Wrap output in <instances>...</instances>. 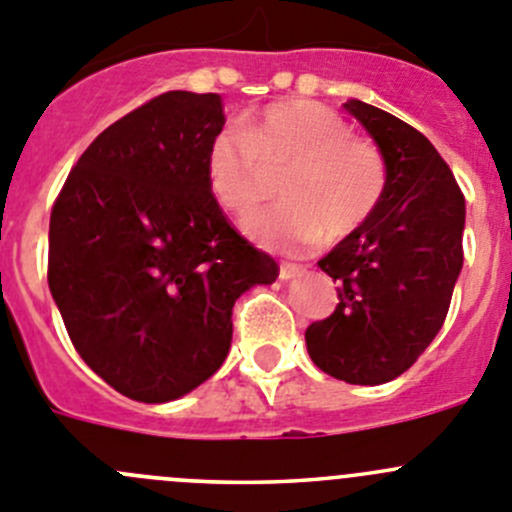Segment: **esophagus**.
I'll list each match as a JSON object with an SVG mask.
<instances>
[{
	"instance_id": "obj_1",
	"label": "esophagus",
	"mask_w": 512,
	"mask_h": 512,
	"mask_svg": "<svg viewBox=\"0 0 512 512\" xmlns=\"http://www.w3.org/2000/svg\"><path fill=\"white\" fill-rule=\"evenodd\" d=\"M304 274V269H301V266H296V264H281V269H279V279L281 281H291V279H296V276H301Z\"/></svg>"
}]
</instances>
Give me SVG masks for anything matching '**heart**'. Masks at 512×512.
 <instances>
[{"mask_svg":"<svg viewBox=\"0 0 512 512\" xmlns=\"http://www.w3.org/2000/svg\"><path fill=\"white\" fill-rule=\"evenodd\" d=\"M266 175H284V206L243 221V233L271 251L299 253L321 238L339 243L379 206L387 183L382 153L334 110L284 100L223 128L206 150V180L223 211L243 216L269 191Z\"/></svg>","mask_w":512,"mask_h":512,"instance_id":"b5f03b06","label":"heart"}]
</instances>
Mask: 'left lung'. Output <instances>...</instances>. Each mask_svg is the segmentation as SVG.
I'll return each instance as SVG.
<instances>
[{"label": "left lung", "instance_id": "8db88e82", "mask_svg": "<svg viewBox=\"0 0 512 512\" xmlns=\"http://www.w3.org/2000/svg\"><path fill=\"white\" fill-rule=\"evenodd\" d=\"M344 107L377 143L387 183L367 223L316 264L337 281V309L306 329V349L321 372L374 387L407 372L442 329L465 198L420 130L362 100Z\"/></svg>", "mask_w": 512, "mask_h": 512}]
</instances>
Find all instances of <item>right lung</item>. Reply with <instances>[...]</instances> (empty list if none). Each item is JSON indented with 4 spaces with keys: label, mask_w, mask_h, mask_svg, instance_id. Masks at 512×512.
I'll return each instance as SVG.
<instances>
[{
    "label": "right lung",
    "mask_w": 512,
    "mask_h": 512,
    "mask_svg": "<svg viewBox=\"0 0 512 512\" xmlns=\"http://www.w3.org/2000/svg\"><path fill=\"white\" fill-rule=\"evenodd\" d=\"M223 125L216 92H165L92 140L52 208V299L87 367L135 402L163 405L216 374L236 299L279 276L208 188Z\"/></svg>",
    "instance_id": "right-lung-1"
}]
</instances>
